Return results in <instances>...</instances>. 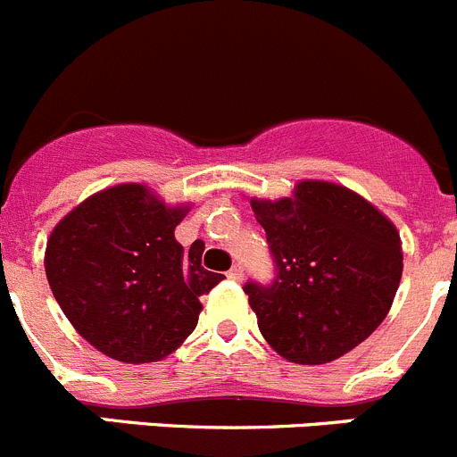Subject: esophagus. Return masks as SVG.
<instances>
[{
  "label": "esophagus",
  "instance_id": "1",
  "mask_svg": "<svg viewBox=\"0 0 457 457\" xmlns=\"http://www.w3.org/2000/svg\"><path fill=\"white\" fill-rule=\"evenodd\" d=\"M227 278L233 279V282H242V279H244V269L239 264H235L233 269H230L228 273H227Z\"/></svg>",
  "mask_w": 457,
  "mask_h": 457
}]
</instances>
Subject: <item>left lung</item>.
Wrapping results in <instances>:
<instances>
[{
    "mask_svg": "<svg viewBox=\"0 0 457 457\" xmlns=\"http://www.w3.org/2000/svg\"><path fill=\"white\" fill-rule=\"evenodd\" d=\"M275 262L269 287L244 293L264 340L295 364H327L386 318L402 278L391 220L358 193L304 179L291 197L251 200Z\"/></svg>",
    "mask_w": 457,
    "mask_h": 457,
    "instance_id": "left-lung-1",
    "label": "left lung"
}]
</instances>
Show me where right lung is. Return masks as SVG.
Masks as SVG:
<instances>
[{
	"instance_id": "right-lung-1",
	"label": "right lung",
	"mask_w": 457,
	"mask_h": 457,
	"mask_svg": "<svg viewBox=\"0 0 457 457\" xmlns=\"http://www.w3.org/2000/svg\"><path fill=\"white\" fill-rule=\"evenodd\" d=\"M187 213L144 184H117L53 228L44 257L53 295L75 331L108 358L164 360L197 327L200 297L224 279L202 266L204 242L184 253L175 239Z\"/></svg>"
}]
</instances>
